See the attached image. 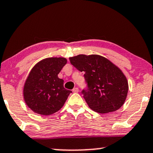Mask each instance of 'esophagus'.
Instances as JSON below:
<instances>
[{
    "label": "esophagus",
    "mask_w": 153,
    "mask_h": 153,
    "mask_svg": "<svg viewBox=\"0 0 153 153\" xmlns=\"http://www.w3.org/2000/svg\"><path fill=\"white\" fill-rule=\"evenodd\" d=\"M72 91L74 92V93H77V92H79V88H77V87L74 88L73 90H72Z\"/></svg>",
    "instance_id": "34e87169"
}]
</instances>
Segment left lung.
<instances>
[{
    "instance_id": "8db88e82",
    "label": "left lung",
    "mask_w": 153,
    "mask_h": 153,
    "mask_svg": "<svg viewBox=\"0 0 153 153\" xmlns=\"http://www.w3.org/2000/svg\"><path fill=\"white\" fill-rule=\"evenodd\" d=\"M74 67L84 72L88 88L82 94L88 107L99 114L119 109L125 103L128 83L123 71L104 56L79 54L69 57Z\"/></svg>"
}]
</instances>
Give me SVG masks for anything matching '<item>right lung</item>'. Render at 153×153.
<instances>
[{"label":"right lung","instance_id":"right-lung-1","mask_svg":"<svg viewBox=\"0 0 153 153\" xmlns=\"http://www.w3.org/2000/svg\"><path fill=\"white\" fill-rule=\"evenodd\" d=\"M67 62L64 57L46 58L30 71L23 86V99L34 113L50 116L63 107L71 91L64 88L58 74Z\"/></svg>","mask_w":153,"mask_h":153}]
</instances>
